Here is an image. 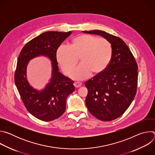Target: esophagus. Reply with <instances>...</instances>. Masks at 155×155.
Instances as JSON below:
<instances>
[{
  "mask_svg": "<svg viewBox=\"0 0 155 155\" xmlns=\"http://www.w3.org/2000/svg\"><path fill=\"white\" fill-rule=\"evenodd\" d=\"M74 84V86H75V87H79L80 86H81L82 83H81V82H75Z\"/></svg>",
  "mask_w": 155,
  "mask_h": 155,
  "instance_id": "obj_1",
  "label": "esophagus"
}]
</instances>
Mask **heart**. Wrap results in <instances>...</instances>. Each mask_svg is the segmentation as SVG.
Masks as SVG:
<instances>
[{"label": "heart", "mask_w": 155, "mask_h": 155, "mask_svg": "<svg viewBox=\"0 0 155 155\" xmlns=\"http://www.w3.org/2000/svg\"><path fill=\"white\" fill-rule=\"evenodd\" d=\"M112 56L110 43L104 38L90 35H80L75 37L71 47L61 46L56 52L57 61L63 72L69 75L80 58L81 64L71 75L72 79L82 80L91 74H99L108 66Z\"/></svg>", "instance_id": "1"}]
</instances>
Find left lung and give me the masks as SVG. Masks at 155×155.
I'll return each instance as SVG.
<instances>
[{"label":"left lung","mask_w":155,"mask_h":155,"mask_svg":"<svg viewBox=\"0 0 155 155\" xmlns=\"http://www.w3.org/2000/svg\"><path fill=\"white\" fill-rule=\"evenodd\" d=\"M83 33L99 35L112 45V56L107 68L85 83L87 89L86 105L96 118L105 121L121 116L136 94L137 64L125 42L105 31L93 30Z\"/></svg>","instance_id":"left-lung-1"}]
</instances>
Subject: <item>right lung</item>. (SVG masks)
Returning a JSON list of instances; mask_svg holds the SVG:
<instances>
[{
    "label": "right lung",
    "instance_id": "right-lung-1",
    "mask_svg": "<svg viewBox=\"0 0 155 155\" xmlns=\"http://www.w3.org/2000/svg\"><path fill=\"white\" fill-rule=\"evenodd\" d=\"M72 31H47L27 43L19 55L15 82L26 108L35 118L50 121L60 117L65 112L66 99L75 90L74 81L59 71L56 51ZM40 56L51 61L52 75L49 82L39 91L27 80V68L32 59Z\"/></svg>",
    "mask_w": 155,
    "mask_h": 155
}]
</instances>
